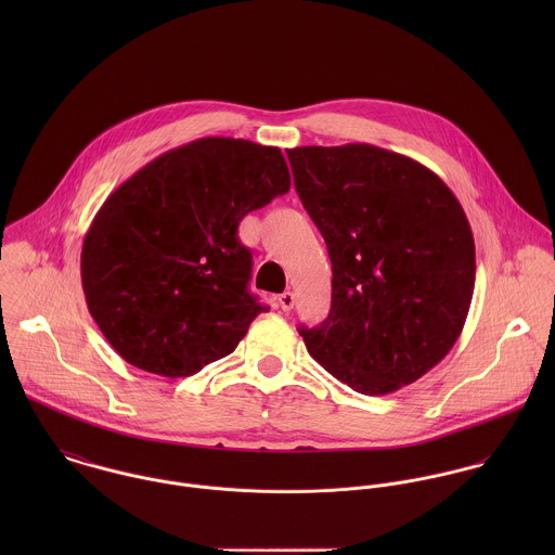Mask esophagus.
Masks as SVG:
<instances>
[{
  "mask_svg": "<svg viewBox=\"0 0 555 555\" xmlns=\"http://www.w3.org/2000/svg\"><path fill=\"white\" fill-rule=\"evenodd\" d=\"M278 304H280V308H282L284 312H288V310H293V306H295V295H293L291 291H286V293H282V295L278 297Z\"/></svg>",
  "mask_w": 555,
  "mask_h": 555,
  "instance_id": "esophagus-1",
  "label": "esophagus"
}]
</instances>
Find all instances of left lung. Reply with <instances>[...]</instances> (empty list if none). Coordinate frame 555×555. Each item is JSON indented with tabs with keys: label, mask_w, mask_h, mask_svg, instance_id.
<instances>
[{
	"label": "left lung",
	"mask_w": 555,
	"mask_h": 555,
	"mask_svg": "<svg viewBox=\"0 0 555 555\" xmlns=\"http://www.w3.org/2000/svg\"><path fill=\"white\" fill-rule=\"evenodd\" d=\"M326 243L331 312L308 352L363 396L416 383L457 341L475 293L468 218L427 166L367 143L286 150Z\"/></svg>",
	"instance_id": "obj_1"
}]
</instances>
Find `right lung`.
I'll return each mask as SVG.
<instances>
[{"mask_svg":"<svg viewBox=\"0 0 555 555\" xmlns=\"http://www.w3.org/2000/svg\"><path fill=\"white\" fill-rule=\"evenodd\" d=\"M291 190L278 147L205 137L124 181L80 251L89 314L130 365L183 378L231 354L264 306L238 222Z\"/></svg>","mask_w":555,"mask_h":555,"instance_id":"add662e5","label":"right lung"}]
</instances>
